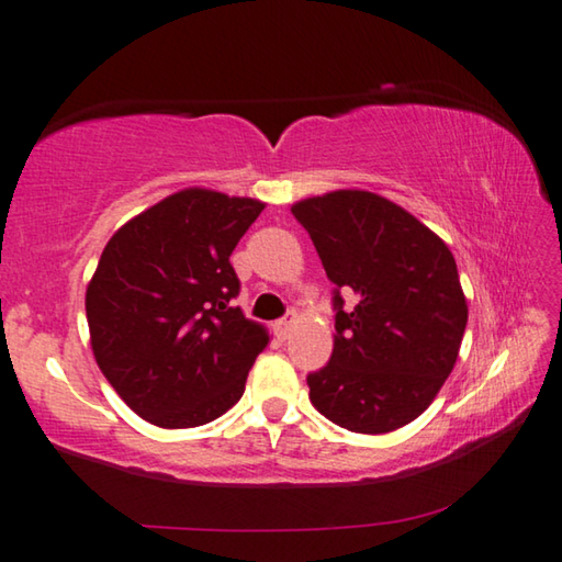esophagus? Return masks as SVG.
<instances>
[{
  "instance_id": "1",
  "label": "esophagus",
  "mask_w": 562,
  "mask_h": 562,
  "mask_svg": "<svg viewBox=\"0 0 562 562\" xmlns=\"http://www.w3.org/2000/svg\"><path fill=\"white\" fill-rule=\"evenodd\" d=\"M293 321H296V314H291L286 316V318H281V321H276V334H279L281 338H286L289 336V330H291V326H293Z\"/></svg>"
}]
</instances>
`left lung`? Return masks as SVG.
<instances>
[{
  "mask_svg": "<svg viewBox=\"0 0 562 562\" xmlns=\"http://www.w3.org/2000/svg\"><path fill=\"white\" fill-rule=\"evenodd\" d=\"M291 211L336 286L334 353L306 379L311 403L353 434L403 428L434 403L461 351L468 301L453 254L373 191H328Z\"/></svg>",
  "mask_w": 562,
  "mask_h": 562,
  "instance_id": "1",
  "label": "left lung"
}]
</instances>
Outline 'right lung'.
Instances as JSON below:
<instances>
[{"mask_svg": "<svg viewBox=\"0 0 562 562\" xmlns=\"http://www.w3.org/2000/svg\"><path fill=\"white\" fill-rule=\"evenodd\" d=\"M263 209L189 187L128 218L101 251L85 301L91 353L151 426H204L244 395L269 330L228 303V256Z\"/></svg>", "mask_w": 562, "mask_h": 562, "instance_id": "add662e5", "label": "right lung"}]
</instances>
